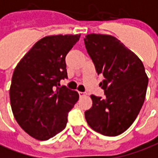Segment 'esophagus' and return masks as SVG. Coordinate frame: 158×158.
Returning <instances> with one entry per match:
<instances>
[{"label":"esophagus","mask_w":158,"mask_h":158,"mask_svg":"<svg viewBox=\"0 0 158 158\" xmlns=\"http://www.w3.org/2000/svg\"><path fill=\"white\" fill-rule=\"evenodd\" d=\"M79 95L80 98H82V97L86 96V93H85V92H82V91H79Z\"/></svg>","instance_id":"obj_1"}]
</instances>
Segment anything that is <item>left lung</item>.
<instances>
[{"label":"left lung","instance_id":"left-lung-1","mask_svg":"<svg viewBox=\"0 0 158 158\" xmlns=\"http://www.w3.org/2000/svg\"><path fill=\"white\" fill-rule=\"evenodd\" d=\"M96 71L104 79L105 98L91 95L92 107L85 112L88 125L105 136H117L133 123L144 102L148 77L140 59L110 35L88 34L84 38Z\"/></svg>","mask_w":158,"mask_h":158}]
</instances>
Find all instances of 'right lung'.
<instances>
[{"label": "right lung", "mask_w": 158, "mask_h": 158, "mask_svg": "<svg viewBox=\"0 0 158 158\" xmlns=\"http://www.w3.org/2000/svg\"><path fill=\"white\" fill-rule=\"evenodd\" d=\"M79 37L80 34L44 37L14 69L9 90L14 118L37 140H48L61 132L79 100V93L60 87V81L68 78L65 58Z\"/></svg>", "instance_id": "add662e5"}]
</instances>
